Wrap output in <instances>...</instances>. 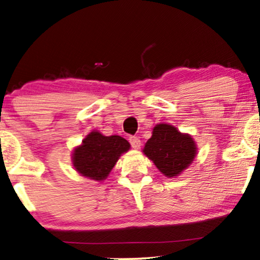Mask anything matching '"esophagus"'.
Instances as JSON below:
<instances>
[{"mask_svg":"<svg viewBox=\"0 0 260 260\" xmlns=\"http://www.w3.org/2000/svg\"><path fill=\"white\" fill-rule=\"evenodd\" d=\"M129 142L132 145V148H133V149H139L141 147V140L137 137L129 138Z\"/></svg>","mask_w":260,"mask_h":260,"instance_id":"1","label":"esophagus"}]
</instances>
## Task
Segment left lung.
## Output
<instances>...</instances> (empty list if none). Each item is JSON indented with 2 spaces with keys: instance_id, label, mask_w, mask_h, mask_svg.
<instances>
[{
  "instance_id": "obj_1",
  "label": "left lung",
  "mask_w": 260,
  "mask_h": 260,
  "mask_svg": "<svg viewBox=\"0 0 260 260\" xmlns=\"http://www.w3.org/2000/svg\"><path fill=\"white\" fill-rule=\"evenodd\" d=\"M142 153L165 176L174 179L195 160L197 145L190 134L182 133L169 123L160 122L153 128L152 137L145 143Z\"/></svg>"
}]
</instances>
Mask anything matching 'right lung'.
I'll return each instance as SVG.
<instances>
[{"mask_svg":"<svg viewBox=\"0 0 260 260\" xmlns=\"http://www.w3.org/2000/svg\"><path fill=\"white\" fill-rule=\"evenodd\" d=\"M131 148L129 142L119 135L105 137L92 131L72 150L73 168L81 176L102 182L106 180L122 154Z\"/></svg>","mask_w":260,"mask_h":260,"instance_id":"obj_1","label":"right lung"}]
</instances>
